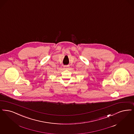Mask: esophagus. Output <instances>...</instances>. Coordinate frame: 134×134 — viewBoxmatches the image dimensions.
I'll return each instance as SVG.
<instances>
[{"instance_id": "obj_1", "label": "esophagus", "mask_w": 134, "mask_h": 134, "mask_svg": "<svg viewBox=\"0 0 134 134\" xmlns=\"http://www.w3.org/2000/svg\"><path fill=\"white\" fill-rule=\"evenodd\" d=\"M69 68V66L68 65H65V66H64V69H68Z\"/></svg>"}]
</instances>
